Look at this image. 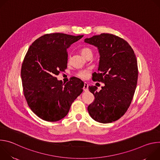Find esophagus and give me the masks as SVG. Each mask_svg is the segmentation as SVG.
Masks as SVG:
<instances>
[{
    "instance_id": "esophagus-1",
    "label": "esophagus",
    "mask_w": 160,
    "mask_h": 160,
    "mask_svg": "<svg viewBox=\"0 0 160 160\" xmlns=\"http://www.w3.org/2000/svg\"><path fill=\"white\" fill-rule=\"evenodd\" d=\"M88 83H87V82H85V83H84V85H83V90H84V91H87V90H88Z\"/></svg>"
}]
</instances>
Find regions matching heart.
<instances>
[{
  "label": "heart",
  "mask_w": 160,
  "mask_h": 160,
  "mask_svg": "<svg viewBox=\"0 0 160 160\" xmlns=\"http://www.w3.org/2000/svg\"><path fill=\"white\" fill-rule=\"evenodd\" d=\"M80 52L82 54V55L83 56H84L85 58H86L88 54H92V50L91 49L89 48H83L80 50ZM90 70H80L77 74V76L82 78V79H85L88 77V75L89 73Z\"/></svg>",
  "instance_id": "b5f03b06"
}]
</instances>
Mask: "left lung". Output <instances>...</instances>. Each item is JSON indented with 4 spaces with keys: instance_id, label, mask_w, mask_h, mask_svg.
<instances>
[{
    "instance_id": "obj_1",
    "label": "left lung",
    "mask_w": 160,
    "mask_h": 160,
    "mask_svg": "<svg viewBox=\"0 0 160 160\" xmlns=\"http://www.w3.org/2000/svg\"><path fill=\"white\" fill-rule=\"evenodd\" d=\"M85 42L99 49L98 72L93 73L92 80L104 83L99 92L96 87L89 86L95 99L87 109L95 121L111 123L124 115L132 101L138 78L136 56L126 40L112 34L101 33L85 38Z\"/></svg>"
}]
</instances>
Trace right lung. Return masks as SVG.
I'll use <instances>...</instances> for the list:
<instances>
[{
  "label": "right lung",
  "mask_w": 160,
  "mask_h": 160,
  "mask_svg": "<svg viewBox=\"0 0 160 160\" xmlns=\"http://www.w3.org/2000/svg\"><path fill=\"white\" fill-rule=\"evenodd\" d=\"M83 35L45 34L30 45L22 61L21 77L28 106L41 119L57 122L69 112L82 92L83 82L73 77L62 83L56 77L67 68V49Z\"/></svg>",
  "instance_id": "add662e5"
}]
</instances>
